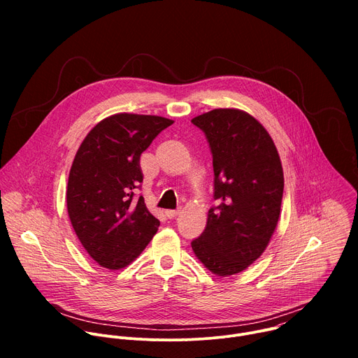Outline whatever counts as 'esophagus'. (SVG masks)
<instances>
[{
    "label": "esophagus",
    "instance_id": "34e87169",
    "mask_svg": "<svg viewBox=\"0 0 358 358\" xmlns=\"http://www.w3.org/2000/svg\"><path fill=\"white\" fill-rule=\"evenodd\" d=\"M178 214H180V210H167V211H166V215H167L170 220H171V218H176Z\"/></svg>",
    "mask_w": 358,
    "mask_h": 358
}]
</instances>
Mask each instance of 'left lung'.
I'll use <instances>...</instances> for the list:
<instances>
[{
  "mask_svg": "<svg viewBox=\"0 0 358 358\" xmlns=\"http://www.w3.org/2000/svg\"><path fill=\"white\" fill-rule=\"evenodd\" d=\"M213 152L214 199L207 227L191 242L218 276L245 271L266 249L279 221L283 170L266 129L238 109H214L191 120Z\"/></svg>",
  "mask_w": 358,
  "mask_h": 358,
  "instance_id": "8db88e82",
  "label": "left lung"
}]
</instances>
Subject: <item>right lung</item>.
Wrapping results in <instances>:
<instances>
[{
	"mask_svg": "<svg viewBox=\"0 0 358 358\" xmlns=\"http://www.w3.org/2000/svg\"><path fill=\"white\" fill-rule=\"evenodd\" d=\"M174 122L117 113L99 122L82 141L71 167L66 206L72 227L100 266L122 269L156 235L160 221L136 195L143 182L141 152Z\"/></svg>",
	"mask_w": 358,
	"mask_h": 358,
	"instance_id": "obj_1",
	"label": "right lung"
}]
</instances>
